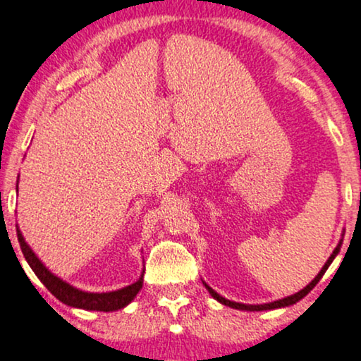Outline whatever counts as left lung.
<instances>
[{"label": "left lung", "mask_w": 361, "mask_h": 361, "mask_svg": "<svg viewBox=\"0 0 361 361\" xmlns=\"http://www.w3.org/2000/svg\"><path fill=\"white\" fill-rule=\"evenodd\" d=\"M340 247H341V240L338 242V245L335 247V250H334V254H331L330 257H329V260L325 262V265L322 267V270L320 272H318V275L315 279L312 280L310 283L307 285L305 288H302L300 292H297V293H293V295H290V297H285V298H280V300H275V302H270V303H262V305H247V303H238V302H232V300H227V298H224L222 295H219L217 292H215V290H212L209 287L207 283L204 282V285H205V288L209 290V293L212 295V297L215 298V300L217 302H221L222 305H226V307H231V308H237V310H247V312H262V310H274V308H282V307H288V305H293V303H297L298 300H302L303 297H305V295L310 292V290L315 287V285L320 282V279L324 277V274L326 272V269H329L330 267V264L331 262H334V259L336 255H338V252H340Z\"/></svg>", "instance_id": "left-lung-1"}]
</instances>
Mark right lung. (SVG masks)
Masks as SVG:
<instances>
[{
  "mask_svg": "<svg viewBox=\"0 0 361 361\" xmlns=\"http://www.w3.org/2000/svg\"><path fill=\"white\" fill-rule=\"evenodd\" d=\"M16 190H18V185H16ZM16 232H18V242H20L23 255H25V259L27 264H30L32 272L36 274V277L44 283V287L48 288L49 292L58 298V300L66 303L69 307L82 308V310H94V312H116V310H121V308H124L126 305H129V303L134 300L135 295L139 293V290L142 288L144 272L139 277L137 282L130 283L128 287L121 290H114V292H102V293L82 292V290L73 287V285H69L68 282H64V280L56 277L54 274H51L44 267L43 262L37 259L35 252L31 250V247L27 245L18 226H16Z\"/></svg>",
  "mask_w": 361,
  "mask_h": 361,
  "instance_id": "right-lung-1",
  "label": "right lung"
}]
</instances>
